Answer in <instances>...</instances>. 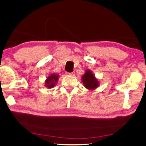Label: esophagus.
<instances>
[{
  "label": "esophagus",
  "instance_id": "esophagus-1",
  "mask_svg": "<svg viewBox=\"0 0 146 146\" xmlns=\"http://www.w3.org/2000/svg\"><path fill=\"white\" fill-rule=\"evenodd\" d=\"M66 75H68V76H75V73H74V72H71V73H68V72H67V73H66Z\"/></svg>",
  "mask_w": 146,
  "mask_h": 146
}]
</instances>
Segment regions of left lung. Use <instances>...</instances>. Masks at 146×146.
I'll return each instance as SVG.
<instances>
[{
	"instance_id": "1",
	"label": "left lung",
	"mask_w": 146,
	"mask_h": 146,
	"mask_svg": "<svg viewBox=\"0 0 146 146\" xmlns=\"http://www.w3.org/2000/svg\"><path fill=\"white\" fill-rule=\"evenodd\" d=\"M82 82L84 86L88 90L92 91L97 89L100 85V82L94 75L93 71L86 70L82 76Z\"/></svg>"
}]
</instances>
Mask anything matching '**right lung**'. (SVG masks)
I'll return each instance as SVG.
<instances>
[{
    "label": "right lung",
    "mask_w": 146,
    "mask_h": 146,
    "mask_svg": "<svg viewBox=\"0 0 146 146\" xmlns=\"http://www.w3.org/2000/svg\"><path fill=\"white\" fill-rule=\"evenodd\" d=\"M59 78V75L57 73H51L47 77L45 80V86L48 89L53 88L56 84V82H58Z\"/></svg>",
    "instance_id": "1"
}]
</instances>
